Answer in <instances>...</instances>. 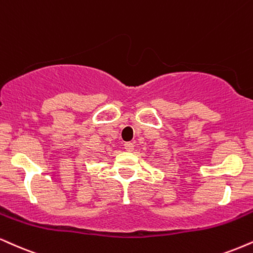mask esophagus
<instances>
[{
    "mask_svg": "<svg viewBox=\"0 0 253 253\" xmlns=\"http://www.w3.org/2000/svg\"><path fill=\"white\" fill-rule=\"evenodd\" d=\"M124 147L127 152H132L133 150H134V145H133V142H125Z\"/></svg>",
    "mask_w": 253,
    "mask_h": 253,
    "instance_id": "34e87169",
    "label": "esophagus"
}]
</instances>
